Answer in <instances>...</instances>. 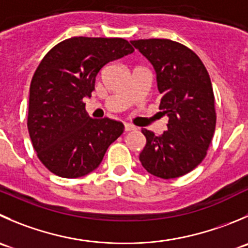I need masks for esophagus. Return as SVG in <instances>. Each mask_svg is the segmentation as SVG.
<instances>
[{"label":"esophagus","mask_w":248,"mask_h":248,"mask_svg":"<svg viewBox=\"0 0 248 248\" xmlns=\"http://www.w3.org/2000/svg\"><path fill=\"white\" fill-rule=\"evenodd\" d=\"M133 129H136V127L132 126V124H124V131L129 132V131H133Z\"/></svg>","instance_id":"34e87169"}]
</instances>
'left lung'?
Listing matches in <instances>:
<instances>
[{"label": "left lung", "mask_w": 248, "mask_h": 248, "mask_svg": "<svg viewBox=\"0 0 248 248\" xmlns=\"http://www.w3.org/2000/svg\"><path fill=\"white\" fill-rule=\"evenodd\" d=\"M153 64L160 110L168 116L161 136L141 129L146 144L141 166L162 179L182 177L198 167L207 154L216 129L215 94L200 58L184 45L166 38L131 41Z\"/></svg>", "instance_id": "left-lung-1"}]
</instances>
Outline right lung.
<instances>
[{
	"instance_id": "1",
	"label": "right lung",
	"mask_w": 248,
	"mask_h": 248,
	"mask_svg": "<svg viewBox=\"0 0 248 248\" xmlns=\"http://www.w3.org/2000/svg\"><path fill=\"white\" fill-rule=\"evenodd\" d=\"M133 52L124 38L80 36L62 41L41 60L30 85L28 129L50 172L63 178L88 174L124 133L122 122L91 119L83 99L92 95L105 64Z\"/></svg>"
}]
</instances>
